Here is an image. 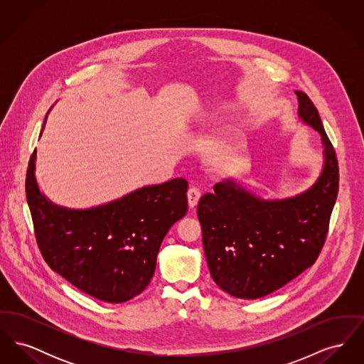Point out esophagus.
I'll return each mask as SVG.
<instances>
[{
  "instance_id": "obj_1",
  "label": "esophagus",
  "mask_w": 364,
  "mask_h": 364,
  "mask_svg": "<svg viewBox=\"0 0 364 364\" xmlns=\"http://www.w3.org/2000/svg\"><path fill=\"white\" fill-rule=\"evenodd\" d=\"M187 198H188V205L190 208H193L198 205L199 199H200V190L198 187H190V190L187 192Z\"/></svg>"
}]
</instances>
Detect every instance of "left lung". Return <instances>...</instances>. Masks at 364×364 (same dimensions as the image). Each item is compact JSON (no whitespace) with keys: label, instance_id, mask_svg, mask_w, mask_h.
Segmentation results:
<instances>
[{"label":"left lung","instance_id":"left-lung-1","mask_svg":"<svg viewBox=\"0 0 364 364\" xmlns=\"http://www.w3.org/2000/svg\"><path fill=\"white\" fill-rule=\"evenodd\" d=\"M299 116L325 146L323 172L311 188L285 200H260L226 180L198 203L203 250L214 282L240 299H258L318 259L338 193V159L310 97L296 91Z\"/></svg>","mask_w":364,"mask_h":364}]
</instances>
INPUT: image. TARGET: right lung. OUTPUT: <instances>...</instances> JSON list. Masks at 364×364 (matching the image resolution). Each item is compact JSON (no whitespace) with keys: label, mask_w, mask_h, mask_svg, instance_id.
Returning <instances> with one entry per match:
<instances>
[{"label":"right lung","mask_w":364,"mask_h":364,"mask_svg":"<svg viewBox=\"0 0 364 364\" xmlns=\"http://www.w3.org/2000/svg\"><path fill=\"white\" fill-rule=\"evenodd\" d=\"M35 158L34 150L26 196L36 244L50 269L107 303H122L143 292L154 274L165 235L188 210L187 180L147 186L100 208L68 210L53 205L38 190Z\"/></svg>","instance_id":"add662e5"}]
</instances>
